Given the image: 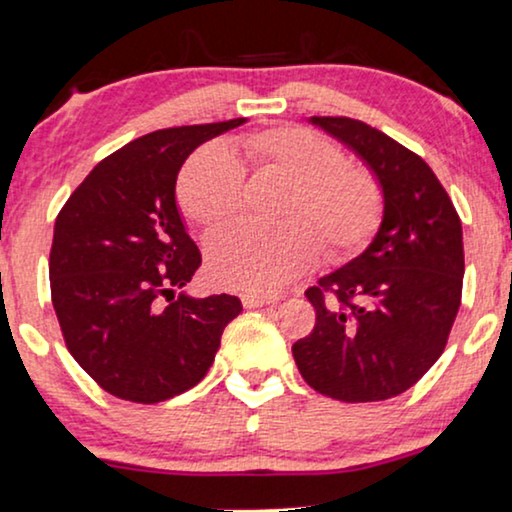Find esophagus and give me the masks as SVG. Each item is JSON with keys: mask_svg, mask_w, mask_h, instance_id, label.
<instances>
[{"mask_svg": "<svg viewBox=\"0 0 512 512\" xmlns=\"http://www.w3.org/2000/svg\"><path fill=\"white\" fill-rule=\"evenodd\" d=\"M241 302H243L245 309H260V306L274 304L276 299H271V297H262V295H252V292H245V295H241Z\"/></svg>", "mask_w": 512, "mask_h": 512, "instance_id": "34e87169", "label": "esophagus"}]
</instances>
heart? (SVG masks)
Returning <instances> with one entry per match:
<instances>
[{"label": "heart", "mask_w": 512, "mask_h": 512, "mask_svg": "<svg viewBox=\"0 0 512 512\" xmlns=\"http://www.w3.org/2000/svg\"><path fill=\"white\" fill-rule=\"evenodd\" d=\"M238 152L262 173L290 182L281 229L238 224L208 243V276L222 288L271 295L327 255L356 250L377 229L381 194L365 170L346 163L342 149L306 128L283 126L248 135ZM243 166L222 145L201 149L182 168L177 199L189 220L217 229L238 213Z\"/></svg>", "instance_id": "heart-1"}]
</instances>
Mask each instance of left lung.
<instances>
[{
    "instance_id": "8db88e82",
    "label": "left lung",
    "mask_w": 512,
    "mask_h": 512,
    "mask_svg": "<svg viewBox=\"0 0 512 512\" xmlns=\"http://www.w3.org/2000/svg\"><path fill=\"white\" fill-rule=\"evenodd\" d=\"M309 124L365 163L381 222L358 257L306 290L316 325L292 356L313 391L377 403L417 384L445 351L461 304V220L428 163L386 133L346 117Z\"/></svg>"
}]
</instances>
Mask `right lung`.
<instances>
[{"label":"right lung","instance_id":"right-lung-1","mask_svg":"<svg viewBox=\"0 0 512 512\" xmlns=\"http://www.w3.org/2000/svg\"><path fill=\"white\" fill-rule=\"evenodd\" d=\"M245 121L142 135L102 159L60 210L53 309L74 360L121 400L154 405L199 384L243 311L231 295L175 297L201 267L175 182L196 147Z\"/></svg>","mask_w":512,"mask_h":512}]
</instances>
